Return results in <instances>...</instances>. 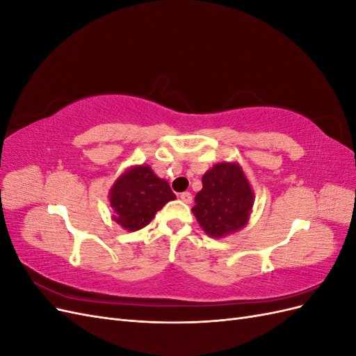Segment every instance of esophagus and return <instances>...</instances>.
<instances>
[{"label":"esophagus","instance_id":"esophagus-1","mask_svg":"<svg viewBox=\"0 0 356 356\" xmlns=\"http://www.w3.org/2000/svg\"><path fill=\"white\" fill-rule=\"evenodd\" d=\"M179 199H181L182 202H184V203H191V202H193V196H191V193H188V191L181 193Z\"/></svg>","mask_w":356,"mask_h":356}]
</instances>
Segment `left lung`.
<instances>
[{
  "mask_svg": "<svg viewBox=\"0 0 356 356\" xmlns=\"http://www.w3.org/2000/svg\"><path fill=\"white\" fill-rule=\"evenodd\" d=\"M191 208L202 230L221 239L243 229L254 207V190L238 161H221L202 177Z\"/></svg>",
  "mask_w": 356,
  "mask_h": 356,
  "instance_id": "left-lung-1",
  "label": "left lung"
}]
</instances>
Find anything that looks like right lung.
<instances>
[{
	"instance_id": "right-lung-1",
	"label": "right lung",
	"mask_w": 356,
	"mask_h": 356,
	"mask_svg": "<svg viewBox=\"0 0 356 356\" xmlns=\"http://www.w3.org/2000/svg\"><path fill=\"white\" fill-rule=\"evenodd\" d=\"M114 211L113 220L127 232H136L152 222L160 211L177 196L168 181L159 178L152 166L135 165L122 172L108 193Z\"/></svg>"
}]
</instances>
